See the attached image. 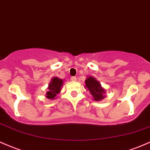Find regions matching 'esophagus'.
I'll use <instances>...</instances> for the list:
<instances>
[{
  "label": "esophagus",
  "mask_w": 150,
  "mask_h": 150,
  "mask_svg": "<svg viewBox=\"0 0 150 150\" xmlns=\"http://www.w3.org/2000/svg\"><path fill=\"white\" fill-rule=\"evenodd\" d=\"M70 80H72V81H75V80H77V78L76 77H74L72 76L70 78Z\"/></svg>",
  "instance_id": "34e87169"
}]
</instances>
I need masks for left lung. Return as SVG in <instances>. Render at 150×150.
I'll return each mask as SVG.
<instances>
[{"mask_svg":"<svg viewBox=\"0 0 150 150\" xmlns=\"http://www.w3.org/2000/svg\"><path fill=\"white\" fill-rule=\"evenodd\" d=\"M85 84L95 101H100L104 98L103 93H105V90L102 88L99 81L96 80V79L93 77L88 78L85 80Z\"/></svg>","mask_w":150,"mask_h":150,"instance_id":"left-lung-1","label":"left lung"}]
</instances>
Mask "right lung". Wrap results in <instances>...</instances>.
I'll use <instances>...</instances> for the list:
<instances>
[{
	"mask_svg": "<svg viewBox=\"0 0 150 150\" xmlns=\"http://www.w3.org/2000/svg\"><path fill=\"white\" fill-rule=\"evenodd\" d=\"M62 85V80L57 78L52 79V81L48 87V91L47 92V98L48 99H53L57 94L60 93Z\"/></svg>",
	"mask_w": 150,
	"mask_h": 150,
	"instance_id": "right-lung-1",
	"label": "right lung"
}]
</instances>
